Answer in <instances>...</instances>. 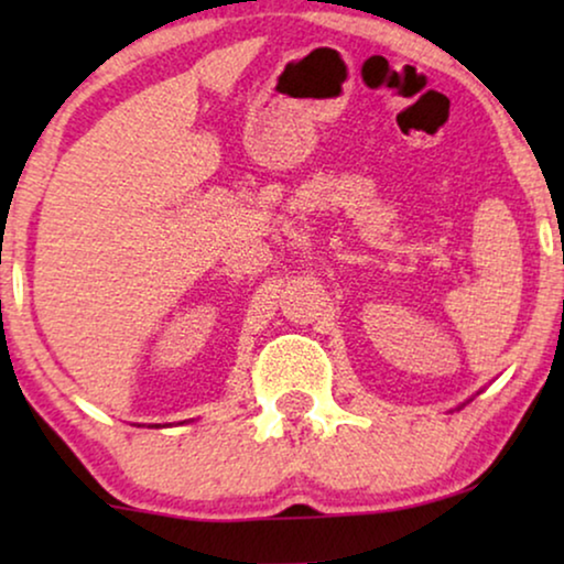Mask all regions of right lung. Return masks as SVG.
<instances>
[{
    "instance_id": "1",
    "label": "right lung",
    "mask_w": 564,
    "mask_h": 564,
    "mask_svg": "<svg viewBox=\"0 0 564 564\" xmlns=\"http://www.w3.org/2000/svg\"><path fill=\"white\" fill-rule=\"evenodd\" d=\"M153 426H156V429H159V423H153ZM153 426H151V429H153Z\"/></svg>"
}]
</instances>
